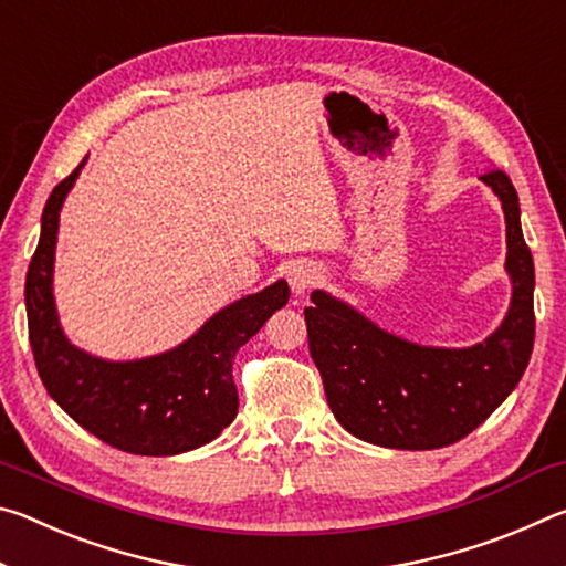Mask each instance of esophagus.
I'll list each match as a JSON object with an SVG mask.
<instances>
[{"mask_svg": "<svg viewBox=\"0 0 566 566\" xmlns=\"http://www.w3.org/2000/svg\"><path fill=\"white\" fill-rule=\"evenodd\" d=\"M286 282H290L294 294H306L312 286L322 282V272L310 262H294L290 270H286Z\"/></svg>", "mask_w": 566, "mask_h": 566, "instance_id": "obj_1", "label": "esophagus"}]
</instances>
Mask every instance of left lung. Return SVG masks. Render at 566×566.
<instances>
[{"label": "left lung", "instance_id": "obj_1", "mask_svg": "<svg viewBox=\"0 0 566 566\" xmlns=\"http://www.w3.org/2000/svg\"><path fill=\"white\" fill-rule=\"evenodd\" d=\"M502 202L504 270L512 300L490 337L472 347H429L381 329L352 304L314 290L304 310L310 352L332 415L361 442L387 449H439L464 439L520 385L534 347V260L522 234L510 177H482Z\"/></svg>", "mask_w": 566, "mask_h": 566}]
</instances>
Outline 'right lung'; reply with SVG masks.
Segmentation results:
<instances>
[{
    "instance_id": "right-lung-1",
    "label": "right lung",
    "mask_w": 566,
    "mask_h": 566,
    "mask_svg": "<svg viewBox=\"0 0 566 566\" xmlns=\"http://www.w3.org/2000/svg\"><path fill=\"white\" fill-rule=\"evenodd\" d=\"M87 157L52 189L24 284L36 371L50 397L102 442L142 457H171L212 442L237 417L232 359L290 300L284 280L212 314L189 339L151 357L112 361L70 342L54 302V254L64 199Z\"/></svg>"
}]
</instances>
